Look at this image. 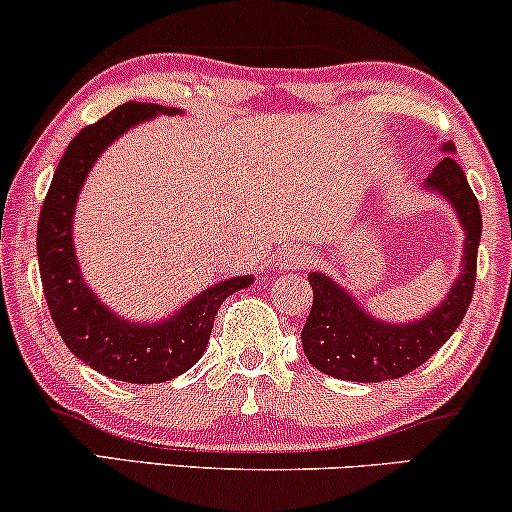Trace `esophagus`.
I'll use <instances>...</instances> for the list:
<instances>
[{"mask_svg":"<svg viewBox=\"0 0 512 512\" xmlns=\"http://www.w3.org/2000/svg\"><path fill=\"white\" fill-rule=\"evenodd\" d=\"M308 256L301 246H289V249L280 251L275 258V270H296V268H304L308 263Z\"/></svg>","mask_w":512,"mask_h":512,"instance_id":"obj_1","label":"esophagus"}]
</instances>
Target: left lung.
I'll list each match as a JSON object with an SVG mask.
<instances>
[{
    "label": "left lung",
    "mask_w": 512,
    "mask_h": 512,
    "mask_svg": "<svg viewBox=\"0 0 512 512\" xmlns=\"http://www.w3.org/2000/svg\"><path fill=\"white\" fill-rule=\"evenodd\" d=\"M444 149L453 151L456 147L449 142ZM425 185L451 201L468 232L463 270L456 285L437 311L427 313V318L410 325H387L363 313V308H358L356 301L325 275H308L313 287V306L301 330V342L308 363L325 375L349 382L399 380L432 358L463 323L475 292L482 211L463 168L453 156H444L437 163Z\"/></svg>",
    "instance_id": "left-lung-1"
}]
</instances>
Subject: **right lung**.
<instances>
[{"label": "right lung", "instance_id": "1", "mask_svg": "<svg viewBox=\"0 0 512 512\" xmlns=\"http://www.w3.org/2000/svg\"><path fill=\"white\" fill-rule=\"evenodd\" d=\"M161 111L178 113V109L156 104L128 102L82 128L63 151L37 223V261L44 299L63 344L102 375L132 384L168 382L192 368L206 349L220 304L251 285L249 275L232 277L201 292L170 320L140 325L125 323L106 311L82 282L71 237L82 182L92 163L118 135Z\"/></svg>", "mask_w": 512, "mask_h": 512}]
</instances>
